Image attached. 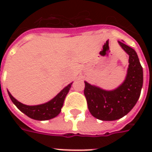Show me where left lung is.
Segmentation results:
<instances>
[{"instance_id": "left-lung-1", "label": "left lung", "mask_w": 152, "mask_h": 152, "mask_svg": "<svg viewBox=\"0 0 152 152\" xmlns=\"http://www.w3.org/2000/svg\"><path fill=\"white\" fill-rule=\"evenodd\" d=\"M129 55L127 76L124 83L112 91H106L85 82L84 94L93 116L101 121H115L127 115L137 103L143 83L142 67L134 49L118 41Z\"/></svg>"}]
</instances>
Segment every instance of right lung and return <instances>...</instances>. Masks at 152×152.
<instances>
[{
	"label": "right lung",
	"mask_w": 152,
	"mask_h": 152,
	"mask_svg": "<svg viewBox=\"0 0 152 152\" xmlns=\"http://www.w3.org/2000/svg\"><path fill=\"white\" fill-rule=\"evenodd\" d=\"M71 86H72V83L66 86L56 97H54L50 102L37 106L24 105L18 102V100H16L10 94V93L8 92V94L11 101L14 102V104L22 112L27 115L28 117L37 120V121H47V120H50L52 118L55 117L59 114L61 112V108L63 105L64 99L66 98Z\"/></svg>",
	"instance_id": "right-lung-1"
}]
</instances>
